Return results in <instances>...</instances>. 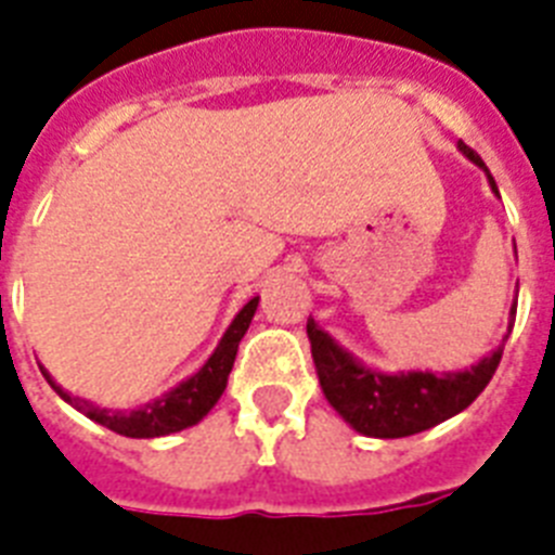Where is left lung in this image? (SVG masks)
I'll use <instances>...</instances> for the list:
<instances>
[{
    "label": "left lung",
    "instance_id": "obj_1",
    "mask_svg": "<svg viewBox=\"0 0 555 555\" xmlns=\"http://www.w3.org/2000/svg\"><path fill=\"white\" fill-rule=\"evenodd\" d=\"M459 151L465 153L476 168L485 170L490 191L499 196L496 179L490 176L479 153L470 151L465 142H459ZM513 317H516V299H513L511 317H507V333L513 331ZM308 339L319 385H322V393L331 408L353 427L356 434L371 436V439H402V436L430 430L473 404V399L493 379V373L502 362L507 336L499 348L481 356L467 371L444 373L376 371L362 359H356L350 350L341 348L331 333L319 327L313 317L308 319Z\"/></svg>",
    "mask_w": 555,
    "mask_h": 555
}]
</instances>
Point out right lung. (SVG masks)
Masks as SVG:
<instances>
[{
  "mask_svg": "<svg viewBox=\"0 0 555 555\" xmlns=\"http://www.w3.org/2000/svg\"><path fill=\"white\" fill-rule=\"evenodd\" d=\"M256 308H259V296L247 301L245 308L238 310L233 322L228 324V331L219 339L216 350L210 353L199 371L188 376L184 382H179L176 387H170L168 393L156 396L153 402L142 404L137 410H114V408H99V404L88 402V399H79V396H70L67 390L53 382V376L39 364V371L48 379V385L56 390L62 399H65L70 408H76L79 413L96 422V425L107 427L119 436H128V439H156V436H170L179 434L184 427L199 425L202 418L214 410V404L219 402V396L224 393L228 387V376L233 371V359H236L238 341L250 327V319H254Z\"/></svg>",
  "mask_w": 555,
  "mask_h": 555,
  "instance_id": "obj_1",
  "label": "right lung"
}]
</instances>
